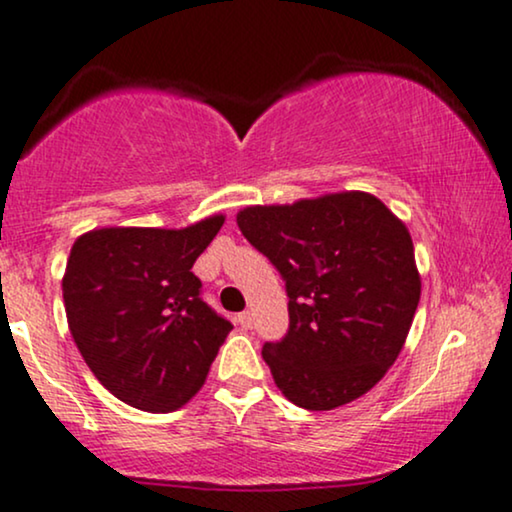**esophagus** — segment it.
I'll list each match as a JSON object with an SVG mask.
<instances>
[{"instance_id":"34e87169","label":"esophagus","mask_w":512,"mask_h":512,"mask_svg":"<svg viewBox=\"0 0 512 512\" xmlns=\"http://www.w3.org/2000/svg\"><path fill=\"white\" fill-rule=\"evenodd\" d=\"M236 322L243 326V329H250V326H252V315H250V312H240Z\"/></svg>"}]
</instances>
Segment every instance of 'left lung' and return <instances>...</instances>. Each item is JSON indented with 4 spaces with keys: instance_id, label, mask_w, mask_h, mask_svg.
Returning <instances> with one entry per match:
<instances>
[{
    "instance_id": "obj_1",
    "label": "left lung",
    "mask_w": 512,
    "mask_h": 512,
    "mask_svg": "<svg viewBox=\"0 0 512 512\" xmlns=\"http://www.w3.org/2000/svg\"><path fill=\"white\" fill-rule=\"evenodd\" d=\"M236 221L286 281L291 326L262 348L279 391L305 410L365 396L396 362L420 303L403 219L372 193L343 190L243 207Z\"/></svg>"
}]
</instances>
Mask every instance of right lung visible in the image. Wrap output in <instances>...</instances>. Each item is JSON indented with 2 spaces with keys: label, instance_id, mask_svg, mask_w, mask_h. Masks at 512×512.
I'll return each mask as SVG.
<instances>
[{
  "label": "right lung",
  "instance_id": "obj_1",
  "mask_svg": "<svg viewBox=\"0 0 512 512\" xmlns=\"http://www.w3.org/2000/svg\"><path fill=\"white\" fill-rule=\"evenodd\" d=\"M224 221L102 226L73 243L61 281L69 331L97 381L131 408L186 405L233 329L202 303L190 272Z\"/></svg>",
  "mask_w": 512,
  "mask_h": 512
}]
</instances>
